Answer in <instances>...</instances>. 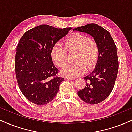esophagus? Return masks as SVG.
I'll return each instance as SVG.
<instances>
[{
    "label": "esophagus",
    "mask_w": 132,
    "mask_h": 132,
    "mask_svg": "<svg viewBox=\"0 0 132 132\" xmlns=\"http://www.w3.org/2000/svg\"><path fill=\"white\" fill-rule=\"evenodd\" d=\"M64 79L66 80V81H71V80H73L74 79L73 78H65Z\"/></svg>",
    "instance_id": "34e87169"
}]
</instances>
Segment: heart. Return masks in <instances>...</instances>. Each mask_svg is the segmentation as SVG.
<instances>
[{
	"instance_id": "1",
	"label": "heart",
	"mask_w": 132,
	"mask_h": 132,
	"mask_svg": "<svg viewBox=\"0 0 132 132\" xmlns=\"http://www.w3.org/2000/svg\"><path fill=\"white\" fill-rule=\"evenodd\" d=\"M64 47L56 43L51 48V60L57 67H62L67 61L68 51L76 50L75 54V63L68 64L61 71L62 76L74 78L86 72L87 68L91 69L97 63L99 57V48L94 40L81 33H75L64 40Z\"/></svg>"
}]
</instances>
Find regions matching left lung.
Returning <instances> with one entry per match:
<instances>
[{"label": "left lung", "instance_id": "1", "mask_svg": "<svg viewBox=\"0 0 132 132\" xmlns=\"http://www.w3.org/2000/svg\"><path fill=\"white\" fill-rule=\"evenodd\" d=\"M73 31L90 35L99 46V60L94 71L84 78L85 87L78 92V96L85 102L99 104L110 95L114 87L119 69L116 45L110 33L97 24L78 27Z\"/></svg>", "mask_w": 132, "mask_h": 132}]
</instances>
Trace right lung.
<instances>
[{"mask_svg": "<svg viewBox=\"0 0 132 132\" xmlns=\"http://www.w3.org/2000/svg\"><path fill=\"white\" fill-rule=\"evenodd\" d=\"M72 28H56L41 25L31 28L20 40L15 59L18 85L24 96L37 105H45L55 97L64 78L51 60V48Z\"/></svg>", "mask_w": 132, "mask_h": 132, "instance_id": "1", "label": "right lung"}]
</instances>
